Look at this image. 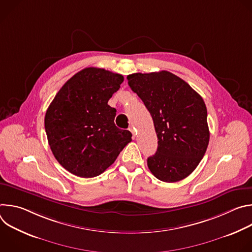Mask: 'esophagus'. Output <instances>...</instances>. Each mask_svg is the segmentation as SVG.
Listing matches in <instances>:
<instances>
[{
    "label": "esophagus",
    "mask_w": 252,
    "mask_h": 252,
    "mask_svg": "<svg viewBox=\"0 0 252 252\" xmlns=\"http://www.w3.org/2000/svg\"><path fill=\"white\" fill-rule=\"evenodd\" d=\"M128 129H129V131H130V132H131V134H132V136H133V137H135V132H134V127H132V126H130V127H129V128H128Z\"/></svg>",
    "instance_id": "obj_1"
}]
</instances>
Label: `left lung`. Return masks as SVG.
Instances as JSON below:
<instances>
[{"instance_id": "8db88e82", "label": "left lung", "mask_w": 252, "mask_h": 252, "mask_svg": "<svg viewBox=\"0 0 252 252\" xmlns=\"http://www.w3.org/2000/svg\"><path fill=\"white\" fill-rule=\"evenodd\" d=\"M126 79L150 112L158 135V151L148 158L150 170L164 183L182 181L196 168L208 146L202 97L167 70L136 73Z\"/></svg>"}]
</instances>
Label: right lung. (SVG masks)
Wrapping results in <instances>:
<instances>
[{
  "mask_svg": "<svg viewBox=\"0 0 252 252\" xmlns=\"http://www.w3.org/2000/svg\"><path fill=\"white\" fill-rule=\"evenodd\" d=\"M124 77L98 67H86L58 92L45 116L50 148L59 163L80 177H94L117 159L131 133L114 121L107 104Z\"/></svg>",
  "mask_w": 252,
  "mask_h": 252,
  "instance_id": "1",
  "label": "right lung"
}]
</instances>
